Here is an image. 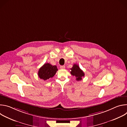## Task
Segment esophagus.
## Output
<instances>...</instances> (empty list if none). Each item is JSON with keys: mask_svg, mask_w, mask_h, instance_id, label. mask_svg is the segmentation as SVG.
Here are the masks:
<instances>
[{"mask_svg": "<svg viewBox=\"0 0 127 127\" xmlns=\"http://www.w3.org/2000/svg\"><path fill=\"white\" fill-rule=\"evenodd\" d=\"M60 68L61 69H65V66L64 65H63V66H60Z\"/></svg>", "mask_w": 127, "mask_h": 127, "instance_id": "1", "label": "esophagus"}]
</instances>
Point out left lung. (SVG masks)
<instances>
[{
    "instance_id": "left-lung-1",
    "label": "left lung",
    "mask_w": 127,
    "mask_h": 127,
    "mask_svg": "<svg viewBox=\"0 0 127 127\" xmlns=\"http://www.w3.org/2000/svg\"><path fill=\"white\" fill-rule=\"evenodd\" d=\"M70 70H71L70 73L71 75L76 77V80L80 81L82 80V77L84 76V73L83 71L79 68V66L74 64Z\"/></svg>"
}]
</instances>
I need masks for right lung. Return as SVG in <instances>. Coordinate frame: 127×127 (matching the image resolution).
<instances>
[{"instance_id":"obj_1","label":"right lung","mask_w":127,"mask_h":127,"mask_svg":"<svg viewBox=\"0 0 127 127\" xmlns=\"http://www.w3.org/2000/svg\"><path fill=\"white\" fill-rule=\"evenodd\" d=\"M58 70L56 66H53L49 63H45L39 70L38 76L44 80L52 78Z\"/></svg>"}]
</instances>
